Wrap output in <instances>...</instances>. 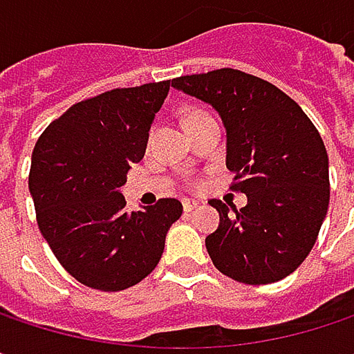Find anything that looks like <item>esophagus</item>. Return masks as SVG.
I'll return each mask as SVG.
<instances>
[{
	"instance_id": "34e87169",
	"label": "esophagus",
	"mask_w": 354,
	"mask_h": 354,
	"mask_svg": "<svg viewBox=\"0 0 354 354\" xmlns=\"http://www.w3.org/2000/svg\"><path fill=\"white\" fill-rule=\"evenodd\" d=\"M196 207H198V201H192V198H184V201H182V209H184L186 213L194 211Z\"/></svg>"
}]
</instances>
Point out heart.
Returning a JSON list of instances; mask_svg holds the SVG:
<instances>
[{"mask_svg":"<svg viewBox=\"0 0 354 354\" xmlns=\"http://www.w3.org/2000/svg\"><path fill=\"white\" fill-rule=\"evenodd\" d=\"M192 114H194V112H192ZM188 116H190V114H188Z\"/></svg>","mask_w":354,"mask_h":354,"instance_id":"b5f03b06","label":"heart"}]
</instances>
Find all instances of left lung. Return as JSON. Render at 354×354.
Returning a JSON list of instances; mask_svg holds the SVG:
<instances>
[{
	"label": "left lung",
	"instance_id": "obj_1",
	"mask_svg": "<svg viewBox=\"0 0 354 354\" xmlns=\"http://www.w3.org/2000/svg\"><path fill=\"white\" fill-rule=\"evenodd\" d=\"M209 102L227 131L232 190L244 192L240 211L213 198L219 227L207 252L219 272L268 285L291 274L312 252L330 203L328 153L301 106L266 80L240 69H215L172 80Z\"/></svg>",
	"mask_w": 354,
	"mask_h": 354
}]
</instances>
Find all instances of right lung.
<instances>
[{
  "label": "right lung",
  "mask_w": 354,
  "mask_h": 354,
  "mask_svg": "<svg viewBox=\"0 0 354 354\" xmlns=\"http://www.w3.org/2000/svg\"><path fill=\"white\" fill-rule=\"evenodd\" d=\"M168 92L170 80L108 90L65 110L36 141L28 188L38 230L86 287L122 291L143 281L182 215L176 198L127 213L118 192L131 166L143 160Z\"/></svg>",
  "instance_id": "1"
}]
</instances>
